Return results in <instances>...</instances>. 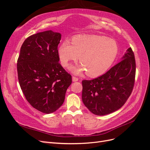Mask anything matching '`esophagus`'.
I'll return each instance as SVG.
<instances>
[{"label":"esophagus","mask_w":150,"mask_h":150,"mask_svg":"<svg viewBox=\"0 0 150 150\" xmlns=\"http://www.w3.org/2000/svg\"><path fill=\"white\" fill-rule=\"evenodd\" d=\"M72 81H73V82H76V81H78L79 80V79L78 78H76V77H74V76L72 77Z\"/></svg>","instance_id":"34e87169"}]
</instances>
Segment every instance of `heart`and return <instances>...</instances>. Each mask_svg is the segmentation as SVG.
<instances>
[{"mask_svg":"<svg viewBox=\"0 0 150 150\" xmlns=\"http://www.w3.org/2000/svg\"><path fill=\"white\" fill-rule=\"evenodd\" d=\"M72 44L64 40L58 48V54L64 67L78 59L79 56L80 64L69 68L75 74L86 71L89 76L101 75L110 68L118 53L116 40L103 35H76Z\"/></svg>","mask_w":150,"mask_h":150,"instance_id":"heart-1","label":"heart"}]
</instances>
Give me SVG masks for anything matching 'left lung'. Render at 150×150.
Here are the masks:
<instances>
[{"label": "left lung", "instance_id": "1", "mask_svg": "<svg viewBox=\"0 0 150 150\" xmlns=\"http://www.w3.org/2000/svg\"><path fill=\"white\" fill-rule=\"evenodd\" d=\"M136 63L131 47L121 61L105 74L92 80L82 81V100L94 115L103 116L119 110L132 92Z\"/></svg>", "mask_w": 150, "mask_h": 150}]
</instances>
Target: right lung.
<instances>
[{"label": "right lung", "instance_id": "add662e5", "mask_svg": "<svg viewBox=\"0 0 150 150\" xmlns=\"http://www.w3.org/2000/svg\"><path fill=\"white\" fill-rule=\"evenodd\" d=\"M61 34L46 30L29 36L22 44L17 68L21 88L30 105L49 114L64 101L71 76L59 61Z\"/></svg>", "mask_w": 150, "mask_h": 150}]
</instances>
